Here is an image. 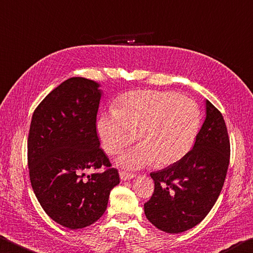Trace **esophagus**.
Returning a JSON list of instances; mask_svg holds the SVG:
<instances>
[{"label":"esophagus","mask_w":253,"mask_h":253,"mask_svg":"<svg viewBox=\"0 0 253 253\" xmlns=\"http://www.w3.org/2000/svg\"><path fill=\"white\" fill-rule=\"evenodd\" d=\"M134 176H135L134 173H129V172H126V171H120V178H121V180H123V181L133 179Z\"/></svg>","instance_id":"34e87169"}]
</instances>
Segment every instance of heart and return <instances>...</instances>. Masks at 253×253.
Wrapping results in <instances>:
<instances>
[{"label": "heart", "mask_w": 253, "mask_h": 253, "mask_svg": "<svg viewBox=\"0 0 253 253\" xmlns=\"http://www.w3.org/2000/svg\"><path fill=\"white\" fill-rule=\"evenodd\" d=\"M201 126L198 104L187 96L169 91L142 90L120 96L114 111L97 120L102 148L118 154L139 139L135 148L119 158L129 169L151 165H174L192 149Z\"/></svg>", "instance_id": "b5f03b06"}]
</instances>
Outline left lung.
I'll return each mask as SVG.
<instances>
[{"instance_id": "8db88e82", "label": "left lung", "mask_w": 253, "mask_h": 253, "mask_svg": "<svg viewBox=\"0 0 253 253\" xmlns=\"http://www.w3.org/2000/svg\"><path fill=\"white\" fill-rule=\"evenodd\" d=\"M192 150L179 162L151 172L154 191L144 213L154 227L181 233L209 213L222 190L230 161V140L222 114L210 101Z\"/></svg>"}]
</instances>
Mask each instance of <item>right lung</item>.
I'll use <instances>...</instances> for the list:
<instances>
[{
    "label": "right lung",
    "instance_id": "obj_1",
    "mask_svg": "<svg viewBox=\"0 0 253 253\" xmlns=\"http://www.w3.org/2000/svg\"><path fill=\"white\" fill-rule=\"evenodd\" d=\"M100 84L71 78L35 109L28 138V165L35 197L56 223L82 229L108 207L119 172L100 148L96 114ZM105 168L86 176L87 169Z\"/></svg>",
    "mask_w": 253,
    "mask_h": 253
}]
</instances>
